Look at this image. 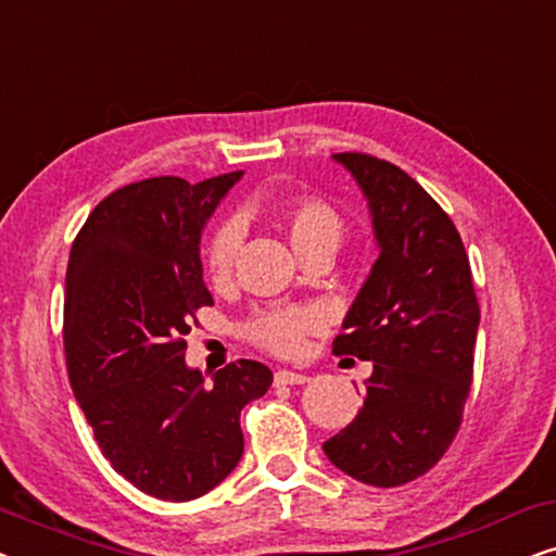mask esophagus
Listing matches in <instances>:
<instances>
[{
  "mask_svg": "<svg viewBox=\"0 0 556 556\" xmlns=\"http://www.w3.org/2000/svg\"><path fill=\"white\" fill-rule=\"evenodd\" d=\"M306 375H301V371H291V369H278L276 371V384H303L306 382Z\"/></svg>",
  "mask_w": 556,
  "mask_h": 556,
  "instance_id": "34e87169",
  "label": "esophagus"
}]
</instances>
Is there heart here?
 <instances>
[{"label":"heart","instance_id":"1","mask_svg":"<svg viewBox=\"0 0 556 556\" xmlns=\"http://www.w3.org/2000/svg\"><path fill=\"white\" fill-rule=\"evenodd\" d=\"M286 227L295 253L314 245H339L344 238V219L321 200H301L286 210ZM242 240L238 219H223L204 242V270L212 280L230 276ZM321 326V314L311 306H273L253 314L245 333L257 346L276 354H293L306 333Z\"/></svg>","mask_w":556,"mask_h":556}]
</instances>
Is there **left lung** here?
Returning a JSON list of instances; mask_svg holds the SVG:
<instances>
[{"mask_svg":"<svg viewBox=\"0 0 556 556\" xmlns=\"http://www.w3.org/2000/svg\"><path fill=\"white\" fill-rule=\"evenodd\" d=\"M333 162L367 200L379 257L333 341V354L371 362L367 400L324 453L356 481L392 489L428 473L453 443L481 311L466 248L440 204L382 159Z\"/></svg>","mask_w":556,"mask_h":556,"instance_id":"left-lung-1","label":"left lung"}]
</instances>
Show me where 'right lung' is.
I'll return each instance as SVG.
<instances>
[{"label": "right lung", "instance_id": "add662e5", "mask_svg": "<svg viewBox=\"0 0 556 556\" xmlns=\"http://www.w3.org/2000/svg\"><path fill=\"white\" fill-rule=\"evenodd\" d=\"M240 177L121 187L90 212L67 261L73 394L111 466L162 501L200 498L232 473L245 445L242 407L273 382L253 359L227 364L212 382L185 362L194 311L212 306L202 230Z\"/></svg>", "mask_w": 556, "mask_h": 556}]
</instances>
